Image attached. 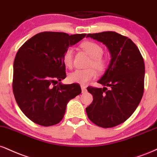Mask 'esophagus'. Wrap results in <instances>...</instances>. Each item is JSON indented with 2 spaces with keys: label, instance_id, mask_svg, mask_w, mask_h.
Instances as JSON below:
<instances>
[{
  "label": "esophagus",
  "instance_id": "obj_1",
  "mask_svg": "<svg viewBox=\"0 0 157 157\" xmlns=\"http://www.w3.org/2000/svg\"><path fill=\"white\" fill-rule=\"evenodd\" d=\"M81 89H82V93H86L87 90L86 86H81Z\"/></svg>",
  "mask_w": 157,
  "mask_h": 157
}]
</instances>
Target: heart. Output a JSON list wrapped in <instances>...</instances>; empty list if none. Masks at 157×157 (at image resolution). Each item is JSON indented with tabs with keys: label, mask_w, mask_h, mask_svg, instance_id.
Segmentation results:
<instances>
[{
	"label": "heart",
	"mask_w": 157,
	"mask_h": 157,
	"mask_svg": "<svg viewBox=\"0 0 157 157\" xmlns=\"http://www.w3.org/2000/svg\"><path fill=\"white\" fill-rule=\"evenodd\" d=\"M80 47L91 58L86 69H76L68 75V81L71 83H78L85 86L95 78L97 75L96 69L99 72H102L107 67V59L102 56L103 49L97 43L90 41H86L80 44ZM63 63L66 67L71 68L73 64V49L69 48L66 50L62 57Z\"/></svg>",
	"instance_id": "heart-1"
}]
</instances>
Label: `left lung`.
Segmentation results:
<instances>
[{
    "mask_svg": "<svg viewBox=\"0 0 157 157\" xmlns=\"http://www.w3.org/2000/svg\"><path fill=\"white\" fill-rule=\"evenodd\" d=\"M87 37L105 44L111 56L107 70L98 80L105 87L87 88L94 99L86 107L87 115L100 127H114L127 120L140 102L144 90V60L135 43L116 32L88 33Z\"/></svg>",
    "mask_w": 157,
    "mask_h": 157,
    "instance_id": "left-lung-1",
    "label": "left lung"
}]
</instances>
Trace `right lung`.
Segmentation results:
<instances>
[{"label":"right lung","mask_w":157,"mask_h":157,"mask_svg":"<svg viewBox=\"0 0 157 157\" xmlns=\"http://www.w3.org/2000/svg\"><path fill=\"white\" fill-rule=\"evenodd\" d=\"M86 36L42 32L19 49L14 61L13 93L20 109L33 122L44 126L58 124L68 102L81 93L78 84L60 82L67 77L62 57Z\"/></svg>","instance_id":"obj_1"}]
</instances>
